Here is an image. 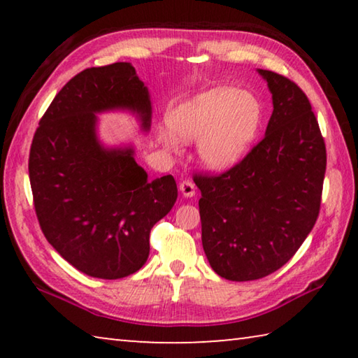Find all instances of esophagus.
<instances>
[{"instance_id": "1", "label": "esophagus", "mask_w": 358, "mask_h": 358, "mask_svg": "<svg viewBox=\"0 0 358 358\" xmlns=\"http://www.w3.org/2000/svg\"><path fill=\"white\" fill-rule=\"evenodd\" d=\"M180 191L185 197H194L196 196V186H194L192 181L185 180L180 183Z\"/></svg>"}]
</instances>
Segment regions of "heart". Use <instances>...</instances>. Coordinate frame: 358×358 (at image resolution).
<instances>
[{"label": "heart", "instance_id": "1", "mask_svg": "<svg viewBox=\"0 0 358 358\" xmlns=\"http://www.w3.org/2000/svg\"><path fill=\"white\" fill-rule=\"evenodd\" d=\"M260 120L262 107L252 94L217 87L173 107L169 113L171 128L157 129V141L166 150L178 151L179 136L183 141L199 138L197 153L203 164L211 171H226L250 148Z\"/></svg>", "mask_w": 358, "mask_h": 358}]
</instances>
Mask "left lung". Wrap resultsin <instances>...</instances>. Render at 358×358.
Segmentation results:
<instances>
[{"label":"left lung","instance_id":"left-lung-1","mask_svg":"<svg viewBox=\"0 0 358 358\" xmlns=\"http://www.w3.org/2000/svg\"><path fill=\"white\" fill-rule=\"evenodd\" d=\"M273 99L265 136L220 175H194L205 256L229 281L268 276L292 259L319 216L327 167L310 101L287 77L257 69Z\"/></svg>","mask_w":358,"mask_h":358}]
</instances>
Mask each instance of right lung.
I'll list each match as a JSON object with an SVG mask.
<instances>
[{
	"mask_svg": "<svg viewBox=\"0 0 358 358\" xmlns=\"http://www.w3.org/2000/svg\"><path fill=\"white\" fill-rule=\"evenodd\" d=\"M129 110L151 126L148 88L131 63L90 68L59 90L36 129L29 183L45 238L82 273L118 280L141 270L150 232L172 210V175L148 180L134 148H106L96 113Z\"/></svg>",
	"mask_w": 358,
	"mask_h": 358,
	"instance_id": "1",
	"label": "right lung"
}]
</instances>
